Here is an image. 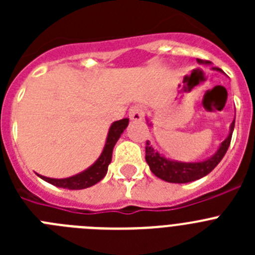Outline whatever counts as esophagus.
Masks as SVG:
<instances>
[{"mask_svg": "<svg viewBox=\"0 0 255 255\" xmlns=\"http://www.w3.org/2000/svg\"><path fill=\"white\" fill-rule=\"evenodd\" d=\"M144 116V110L139 106H132L129 110V117L132 121H139L141 120Z\"/></svg>", "mask_w": 255, "mask_h": 255, "instance_id": "34e87169", "label": "esophagus"}]
</instances>
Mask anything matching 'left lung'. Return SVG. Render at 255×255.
Returning <instances> with one entry per match:
<instances>
[{
    "label": "left lung",
    "mask_w": 255,
    "mask_h": 255,
    "mask_svg": "<svg viewBox=\"0 0 255 255\" xmlns=\"http://www.w3.org/2000/svg\"><path fill=\"white\" fill-rule=\"evenodd\" d=\"M197 61L199 64H209V61L207 60L198 58ZM213 70L222 71L217 67H213ZM234 128H235V121H233V124H231L229 136L222 141L216 154L209 159H207V161L191 162V163L170 161V159H166L164 157H162L158 152H155L152 145H150L149 140H147V143H145V161L149 164L150 171L154 173L155 176L164 180V181L175 182V184H185V182L199 180L206 176V175H208L220 163L221 159L224 158V155L226 154L227 149H229L230 143H231Z\"/></svg>",
    "instance_id": "obj_1"
}]
</instances>
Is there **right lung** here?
Wrapping results in <instances>:
<instances>
[{
    "mask_svg": "<svg viewBox=\"0 0 255 255\" xmlns=\"http://www.w3.org/2000/svg\"><path fill=\"white\" fill-rule=\"evenodd\" d=\"M128 124H129V119H123V120L115 121L112 124L111 128H110V131H108L107 141H106L102 154L100 155V158L97 159L96 163L91 166L88 170L78 173L75 176L67 177V179H49V177L40 176V175H38V176L40 179H43L44 181L52 184V185L57 186V188L69 189V190H80V189H85L94 185L106 176L108 164L111 163L112 150H114L115 144L119 140L124 130L126 129Z\"/></svg>",
    "mask_w": 255,
    "mask_h": 255,
    "instance_id": "obj_1",
    "label": "right lung"
}]
</instances>
